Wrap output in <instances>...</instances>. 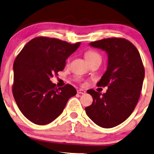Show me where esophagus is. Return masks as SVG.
<instances>
[{
	"label": "esophagus",
	"instance_id": "obj_1",
	"mask_svg": "<svg viewBox=\"0 0 154 154\" xmlns=\"http://www.w3.org/2000/svg\"><path fill=\"white\" fill-rule=\"evenodd\" d=\"M77 93L79 94H85V93H86V91H85L84 89H79V90H77Z\"/></svg>",
	"mask_w": 154,
	"mask_h": 154
}]
</instances>
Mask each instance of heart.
Masks as SVG:
<instances>
[{"instance_id": "obj_1", "label": "heart", "mask_w": 154, "mask_h": 154, "mask_svg": "<svg viewBox=\"0 0 154 154\" xmlns=\"http://www.w3.org/2000/svg\"><path fill=\"white\" fill-rule=\"evenodd\" d=\"M85 57L86 58L87 61H88L90 60H93V59H95L97 58H100V56L98 53L96 52V51L89 50V51H87V52L85 53Z\"/></svg>"}]
</instances>
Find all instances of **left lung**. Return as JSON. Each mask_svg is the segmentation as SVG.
<instances>
[{
    "instance_id": "obj_1",
    "label": "left lung",
    "mask_w": 154,
    "mask_h": 154,
    "mask_svg": "<svg viewBox=\"0 0 154 154\" xmlns=\"http://www.w3.org/2000/svg\"><path fill=\"white\" fill-rule=\"evenodd\" d=\"M89 45L107 54V71L97 85L107 86L108 89L103 94L87 91L93 103L85 112L97 125L112 128L127 120L138 103L145 78L143 61L136 47L125 38H105Z\"/></svg>"
}]
</instances>
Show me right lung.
Wrapping results in <instances>:
<instances>
[{
    "instance_id": "obj_1",
    "label": "right lung",
    "mask_w": 154,
    "mask_h": 154,
    "mask_svg": "<svg viewBox=\"0 0 154 154\" xmlns=\"http://www.w3.org/2000/svg\"><path fill=\"white\" fill-rule=\"evenodd\" d=\"M53 38L40 36L28 42L14 63L12 93L20 112L33 123L45 125L63 112L72 85L57 88L50 78L65 67L66 60L80 46Z\"/></svg>"
}]
</instances>
